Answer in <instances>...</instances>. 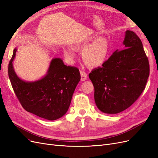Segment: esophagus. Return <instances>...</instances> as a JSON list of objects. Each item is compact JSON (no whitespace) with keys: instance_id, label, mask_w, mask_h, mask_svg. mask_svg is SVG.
I'll use <instances>...</instances> for the list:
<instances>
[{"instance_id":"34e87169","label":"esophagus","mask_w":158,"mask_h":158,"mask_svg":"<svg viewBox=\"0 0 158 158\" xmlns=\"http://www.w3.org/2000/svg\"><path fill=\"white\" fill-rule=\"evenodd\" d=\"M80 75H81V81H85L87 79V74L84 72L81 71Z\"/></svg>"}]
</instances>
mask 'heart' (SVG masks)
<instances>
[{
	"mask_svg": "<svg viewBox=\"0 0 158 158\" xmlns=\"http://www.w3.org/2000/svg\"><path fill=\"white\" fill-rule=\"evenodd\" d=\"M94 38L76 43L73 47L69 46L63 49L64 57L73 61L77 57L76 50H83L82 57L85 63L90 67H99L104 63L109 55L110 44L105 37H99L94 41Z\"/></svg>",
	"mask_w": 158,
	"mask_h": 158,
	"instance_id": "heart-1",
	"label": "heart"
}]
</instances>
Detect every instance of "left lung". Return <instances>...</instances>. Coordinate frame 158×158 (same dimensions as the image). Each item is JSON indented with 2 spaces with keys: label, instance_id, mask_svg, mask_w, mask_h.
Masks as SVG:
<instances>
[{
  "label": "left lung",
  "instance_id": "obj_1",
  "mask_svg": "<svg viewBox=\"0 0 158 158\" xmlns=\"http://www.w3.org/2000/svg\"><path fill=\"white\" fill-rule=\"evenodd\" d=\"M124 49L116 50L107 61L92 70L95 104L101 112L114 114L132 105L145 88L150 66L143 43L133 31H126Z\"/></svg>",
  "mask_w": 158,
  "mask_h": 158
}]
</instances>
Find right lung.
<instances>
[{
  "label": "right lung",
  "instance_id": "right-lung-1",
  "mask_svg": "<svg viewBox=\"0 0 158 158\" xmlns=\"http://www.w3.org/2000/svg\"><path fill=\"white\" fill-rule=\"evenodd\" d=\"M16 51L15 48L8 64V77L21 105L27 112L48 120L63 116L80 80L78 69L67 66L61 58H54L44 77L26 81L18 77L13 67Z\"/></svg>",
  "mask_w": 158,
  "mask_h": 158
}]
</instances>
